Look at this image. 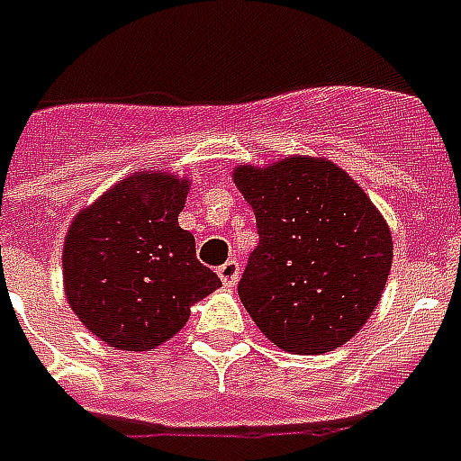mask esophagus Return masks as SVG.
I'll use <instances>...</instances> for the list:
<instances>
[{
  "mask_svg": "<svg viewBox=\"0 0 461 461\" xmlns=\"http://www.w3.org/2000/svg\"><path fill=\"white\" fill-rule=\"evenodd\" d=\"M218 276H221V282L226 284V286H233L238 282V276H240V265H238V259H228L223 262L221 267H218Z\"/></svg>",
  "mask_w": 461,
  "mask_h": 461,
  "instance_id": "esophagus-1",
  "label": "esophagus"
}]
</instances>
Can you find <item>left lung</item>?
<instances>
[{
  "label": "left lung",
  "mask_w": 461,
  "mask_h": 461,
  "mask_svg": "<svg viewBox=\"0 0 461 461\" xmlns=\"http://www.w3.org/2000/svg\"><path fill=\"white\" fill-rule=\"evenodd\" d=\"M233 182L258 221L238 294L262 333L292 355L340 348L372 316L391 269V233L362 186L328 160L289 158Z\"/></svg>",
  "instance_id": "8db88e82"
}]
</instances>
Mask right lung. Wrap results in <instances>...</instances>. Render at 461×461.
I'll return each instance as SVG.
<instances>
[{
	"label": "right lung",
	"mask_w": 461,
	"mask_h": 461,
	"mask_svg": "<svg viewBox=\"0 0 461 461\" xmlns=\"http://www.w3.org/2000/svg\"><path fill=\"white\" fill-rule=\"evenodd\" d=\"M186 192L185 179L138 172L72 221L62 250L65 296L109 348H158L182 330L194 301L221 284L177 223Z\"/></svg>",
	"instance_id": "1"
}]
</instances>
